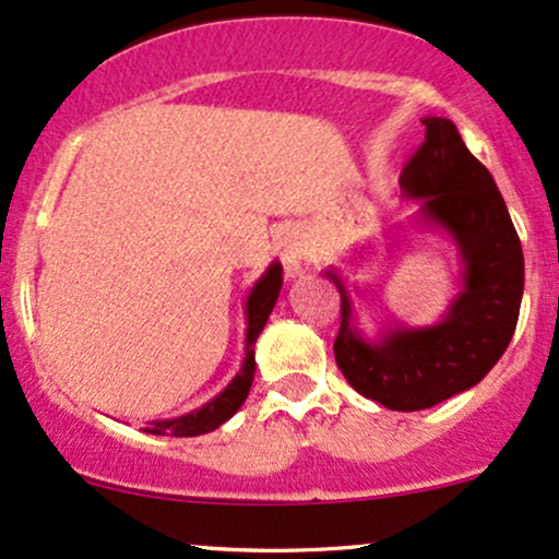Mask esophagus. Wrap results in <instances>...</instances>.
<instances>
[{
    "label": "esophagus",
    "mask_w": 559,
    "mask_h": 559,
    "mask_svg": "<svg viewBox=\"0 0 559 559\" xmlns=\"http://www.w3.org/2000/svg\"><path fill=\"white\" fill-rule=\"evenodd\" d=\"M280 261L282 266H285V274L287 277H298L302 272V266H306V243H302V238L298 236L295 230H287L285 236L280 238Z\"/></svg>",
    "instance_id": "obj_1"
}]
</instances>
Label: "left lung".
<instances>
[{"mask_svg": "<svg viewBox=\"0 0 559 559\" xmlns=\"http://www.w3.org/2000/svg\"><path fill=\"white\" fill-rule=\"evenodd\" d=\"M425 142L404 165L402 191L423 199L419 215L456 240L464 287L432 326H399L362 340L342 277L334 342L340 370L357 394L396 412L436 406L477 385L513 340L523 298V251L490 170L466 150L456 123L427 116Z\"/></svg>", "mask_w": 559, "mask_h": 559, "instance_id": "1", "label": "left lung"}]
</instances>
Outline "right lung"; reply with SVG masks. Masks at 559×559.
Here are the masks:
<instances>
[{
  "label": "right lung",
  "mask_w": 559,
  "mask_h": 559,
  "mask_svg": "<svg viewBox=\"0 0 559 559\" xmlns=\"http://www.w3.org/2000/svg\"><path fill=\"white\" fill-rule=\"evenodd\" d=\"M282 290V264H269V269L261 274V280L253 285L251 295L246 300V360L240 373L227 383L225 391L206 402L199 409L189 412V415L176 417V419H160V423H150L144 427V432H153V436H176V438H191L202 436V432L217 430L225 419H230L240 409V404L246 402L248 391H251L253 373H257V360H253V344H257L261 329L266 326L269 313H272L277 295Z\"/></svg>",
  "instance_id": "add662e5"
}]
</instances>
